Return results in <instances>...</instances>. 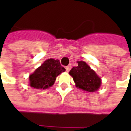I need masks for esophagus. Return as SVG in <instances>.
I'll list each match as a JSON object with an SVG mask.
<instances>
[{"label": "esophagus", "mask_w": 131, "mask_h": 131, "mask_svg": "<svg viewBox=\"0 0 131 131\" xmlns=\"http://www.w3.org/2000/svg\"><path fill=\"white\" fill-rule=\"evenodd\" d=\"M71 66H67V67H66V68H65L66 69V71L68 72V71H70V69H71Z\"/></svg>", "instance_id": "34e87169"}]
</instances>
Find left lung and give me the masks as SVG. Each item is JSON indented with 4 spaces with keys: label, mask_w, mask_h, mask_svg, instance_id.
<instances>
[{
    "label": "left lung",
    "mask_w": 131,
    "mask_h": 131,
    "mask_svg": "<svg viewBox=\"0 0 131 131\" xmlns=\"http://www.w3.org/2000/svg\"><path fill=\"white\" fill-rule=\"evenodd\" d=\"M69 74L73 77L77 88L88 92H95L101 85V79L83 61L78 62V66L74 67Z\"/></svg>",
    "instance_id": "8db88e82"
}]
</instances>
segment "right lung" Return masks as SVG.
Masks as SVG:
<instances>
[{"label": "right lung", "instance_id": "1", "mask_svg": "<svg viewBox=\"0 0 131 131\" xmlns=\"http://www.w3.org/2000/svg\"><path fill=\"white\" fill-rule=\"evenodd\" d=\"M64 71L59 60L48 59L30 75V86L36 89L48 88L54 84L56 77Z\"/></svg>", "mask_w": 131, "mask_h": 131}]
</instances>
